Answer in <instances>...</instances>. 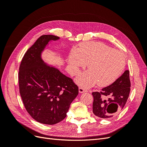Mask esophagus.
I'll return each instance as SVG.
<instances>
[{
	"label": "esophagus",
	"mask_w": 147,
	"mask_h": 147,
	"mask_svg": "<svg viewBox=\"0 0 147 147\" xmlns=\"http://www.w3.org/2000/svg\"><path fill=\"white\" fill-rule=\"evenodd\" d=\"M88 91L86 90H85V89L83 88H82V87H80L78 88V92L80 93H83V92H87Z\"/></svg>",
	"instance_id": "1"
}]
</instances>
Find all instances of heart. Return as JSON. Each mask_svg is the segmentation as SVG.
Masks as SVG:
<instances>
[{
  "instance_id": "heart-1",
  "label": "heart",
  "mask_w": 147,
  "mask_h": 147,
  "mask_svg": "<svg viewBox=\"0 0 147 147\" xmlns=\"http://www.w3.org/2000/svg\"><path fill=\"white\" fill-rule=\"evenodd\" d=\"M68 63L72 75L79 72L88 64L89 70L75 79L82 87L88 88L97 84L100 87L113 83L125 68L126 59L123 53L101 42L82 43L74 49L68 56Z\"/></svg>"
}]
</instances>
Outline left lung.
Here are the masks:
<instances>
[{
	"instance_id": "obj_1",
	"label": "left lung",
	"mask_w": 147,
	"mask_h": 147,
	"mask_svg": "<svg viewBox=\"0 0 147 147\" xmlns=\"http://www.w3.org/2000/svg\"><path fill=\"white\" fill-rule=\"evenodd\" d=\"M129 71L125 70L121 77L100 92L92 93L94 97L92 112L96 117L107 119L121 112L125 105L130 92Z\"/></svg>"
}]
</instances>
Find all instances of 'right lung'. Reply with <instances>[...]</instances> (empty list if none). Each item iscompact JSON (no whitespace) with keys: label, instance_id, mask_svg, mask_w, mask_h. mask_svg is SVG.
Instances as JSON below:
<instances>
[{"label":"right lung","instance_id":"obj_1","mask_svg":"<svg viewBox=\"0 0 147 147\" xmlns=\"http://www.w3.org/2000/svg\"><path fill=\"white\" fill-rule=\"evenodd\" d=\"M59 39L53 35L40 37L25 53L19 70L20 92L26 110L37 121L51 125L66 117L78 94L72 79L42 59L50 43Z\"/></svg>","mask_w":147,"mask_h":147}]
</instances>
